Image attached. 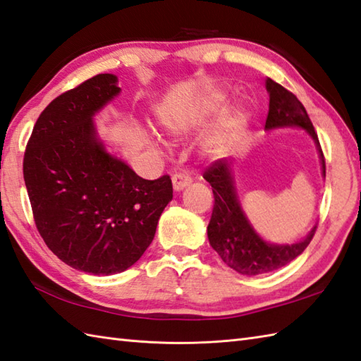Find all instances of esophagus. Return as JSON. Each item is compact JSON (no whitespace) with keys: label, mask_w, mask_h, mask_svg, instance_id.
Segmentation results:
<instances>
[{"label":"esophagus","mask_w":361,"mask_h":361,"mask_svg":"<svg viewBox=\"0 0 361 361\" xmlns=\"http://www.w3.org/2000/svg\"><path fill=\"white\" fill-rule=\"evenodd\" d=\"M171 180H173L174 190L176 191H180V190L185 188L187 185H190V183H191V176L187 174V173H176V174H173Z\"/></svg>","instance_id":"obj_1"}]
</instances>
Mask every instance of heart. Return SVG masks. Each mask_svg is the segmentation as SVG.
<instances>
[{"label": "heart", "instance_id": "1", "mask_svg": "<svg viewBox=\"0 0 361 361\" xmlns=\"http://www.w3.org/2000/svg\"><path fill=\"white\" fill-rule=\"evenodd\" d=\"M212 109H213V102H207L205 105L202 106V109L199 111V113H196V114H193V116H190V117H188V122H196V120L201 118L204 114H207L208 111H212Z\"/></svg>", "mask_w": 361, "mask_h": 361}]
</instances>
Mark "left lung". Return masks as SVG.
<instances>
[{"label": "left lung", "instance_id": "8db88e82", "mask_svg": "<svg viewBox=\"0 0 361 361\" xmlns=\"http://www.w3.org/2000/svg\"><path fill=\"white\" fill-rule=\"evenodd\" d=\"M266 87L270 95L266 120L267 130L276 126H301L307 130L317 143L319 157H322L323 174L326 176L323 149L306 108L296 99L295 94L287 91L284 86L271 78H267ZM204 179L212 185L214 196L212 219L207 227L208 241L213 250L221 256V259L238 274L252 276L281 269L296 256H300L304 248L310 244L317 226L302 241L292 245L267 244L255 233L238 202L227 159H218L208 165L204 171Z\"/></svg>", "mask_w": 361, "mask_h": 361}]
</instances>
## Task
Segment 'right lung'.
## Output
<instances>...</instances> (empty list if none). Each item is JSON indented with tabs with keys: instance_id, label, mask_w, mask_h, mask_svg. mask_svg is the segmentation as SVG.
I'll return each mask as SVG.
<instances>
[{
	"instance_id": "add662e5",
	"label": "right lung",
	"mask_w": 361,
	"mask_h": 361,
	"mask_svg": "<svg viewBox=\"0 0 361 361\" xmlns=\"http://www.w3.org/2000/svg\"><path fill=\"white\" fill-rule=\"evenodd\" d=\"M118 92L116 75L99 74L59 95L39 114L23 160L39 236L92 275L139 261L173 199L170 176L143 179L95 139L92 116Z\"/></svg>"
}]
</instances>
